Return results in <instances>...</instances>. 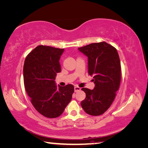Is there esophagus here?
Segmentation results:
<instances>
[{"label": "esophagus", "instance_id": "1", "mask_svg": "<svg viewBox=\"0 0 148 148\" xmlns=\"http://www.w3.org/2000/svg\"><path fill=\"white\" fill-rule=\"evenodd\" d=\"M74 89H75V92H77V91H79L80 89H81V88H80L78 87V86H75L74 87Z\"/></svg>", "mask_w": 148, "mask_h": 148}]
</instances>
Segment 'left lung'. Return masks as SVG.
Masks as SVG:
<instances>
[{
  "label": "left lung",
  "instance_id": "8db88e82",
  "mask_svg": "<svg viewBox=\"0 0 148 148\" xmlns=\"http://www.w3.org/2000/svg\"><path fill=\"white\" fill-rule=\"evenodd\" d=\"M88 57V73L95 86L83 88L86 97L81 105L86 113L97 116L104 114L113 102L121 80V66L117 49L106 42L92 43L79 47Z\"/></svg>",
  "mask_w": 148,
  "mask_h": 148
}]
</instances>
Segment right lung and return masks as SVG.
<instances>
[{
    "label": "right lung",
    "instance_id": "obj_1",
    "mask_svg": "<svg viewBox=\"0 0 148 148\" xmlns=\"http://www.w3.org/2000/svg\"><path fill=\"white\" fill-rule=\"evenodd\" d=\"M64 49L38 46L26 57L23 66L25 89L33 106L47 118L63 113L74 92L72 84L57 86L55 79L61 71L59 60Z\"/></svg>",
    "mask_w": 148,
    "mask_h": 148
}]
</instances>
